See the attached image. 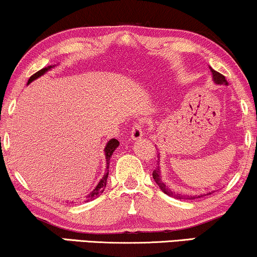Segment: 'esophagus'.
<instances>
[{
  "instance_id": "esophagus-1",
  "label": "esophagus",
  "mask_w": 257,
  "mask_h": 257,
  "mask_svg": "<svg viewBox=\"0 0 257 257\" xmlns=\"http://www.w3.org/2000/svg\"><path fill=\"white\" fill-rule=\"evenodd\" d=\"M142 136H144V129H142L141 122L135 123V124L133 125V128H132V140L136 141V140L141 139Z\"/></svg>"
}]
</instances>
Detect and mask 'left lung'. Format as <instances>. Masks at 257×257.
I'll use <instances>...</instances> for the list:
<instances>
[{"mask_svg": "<svg viewBox=\"0 0 257 257\" xmlns=\"http://www.w3.org/2000/svg\"><path fill=\"white\" fill-rule=\"evenodd\" d=\"M210 71L211 73H212V79H213V83L217 84V85H228V82L225 80V77L223 76V74H220L217 72L212 69V67H210ZM160 158V157H159ZM159 162V161H158ZM153 179H154L155 183L158 184V186L160 187V190L162 191L164 193H166L167 196L170 197H173V198H177V199H196V198H200V197H204V194H190V196H187V194H181V193H175L174 191H172L171 188H168V186H166V184L164 183V180L161 179V170H160V166H159L158 164V167L155 168L154 171H153ZM207 194H211L210 192Z\"/></svg>", "mask_w": 257, "mask_h": 257, "instance_id": "1", "label": "left lung"}]
</instances>
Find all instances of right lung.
Segmentation results:
<instances>
[{
    "label": "right lung",
    "instance_id": "add662e5",
    "mask_svg": "<svg viewBox=\"0 0 257 257\" xmlns=\"http://www.w3.org/2000/svg\"><path fill=\"white\" fill-rule=\"evenodd\" d=\"M53 67H54V65H53V66L45 67V69L38 71L37 73H34L33 76L29 78L27 85H28V84H31L32 82H33V80L38 79L39 77L44 76V74L46 73L47 71H50L51 69H53ZM118 146H119V142H118L116 139H111V140H109V141H108V144H106L105 148H104V154H105V160H106V171H105V174L103 175L102 179L99 180V183L96 185V187L93 188V190L91 191V192H90L89 194H87V196H85V200H84V201H90V200L96 199L97 197H99L100 194L103 193V191H104V188H105V186H106V179H108V175H109V164H110L109 161H110V158H111L112 153L115 152V149L117 148ZM72 203H73V201H72Z\"/></svg>",
    "mask_w": 257,
    "mask_h": 257
}]
</instances>
